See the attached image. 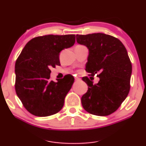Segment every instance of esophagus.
Masks as SVG:
<instances>
[{
    "label": "esophagus",
    "mask_w": 146,
    "mask_h": 146,
    "mask_svg": "<svg viewBox=\"0 0 146 146\" xmlns=\"http://www.w3.org/2000/svg\"><path fill=\"white\" fill-rule=\"evenodd\" d=\"M81 79H80V78H78V77H75V81H81Z\"/></svg>",
    "instance_id": "esophagus-1"
}]
</instances>
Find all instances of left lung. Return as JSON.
Returning a JSON list of instances; mask_svg holds the SVG:
<instances>
[{"instance_id": "1", "label": "left lung", "mask_w": 146, "mask_h": 146, "mask_svg": "<svg viewBox=\"0 0 146 146\" xmlns=\"http://www.w3.org/2000/svg\"><path fill=\"white\" fill-rule=\"evenodd\" d=\"M76 38L89 50L85 70L100 79L94 85L87 77H83L88 90L81 97L82 105L90 114L108 116L120 107L130 91L132 63L128 52L118 39L110 35L77 34Z\"/></svg>"}]
</instances>
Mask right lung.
Here are the masks:
<instances>
[{
    "label": "right lung",
    "instance_id": "add662e5",
    "mask_svg": "<svg viewBox=\"0 0 146 146\" xmlns=\"http://www.w3.org/2000/svg\"><path fill=\"white\" fill-rule=\"evenodd\" d=\"M74 34L47 35L29 41L15 63V90L30 113L48 116L60 111L74 82L71 75L57 82L50 81L51 67L60 65L61 50L73 46Z\"/></svg>",
    "mask_w": 146,
    "mask_h": 146
}]
</instances>
